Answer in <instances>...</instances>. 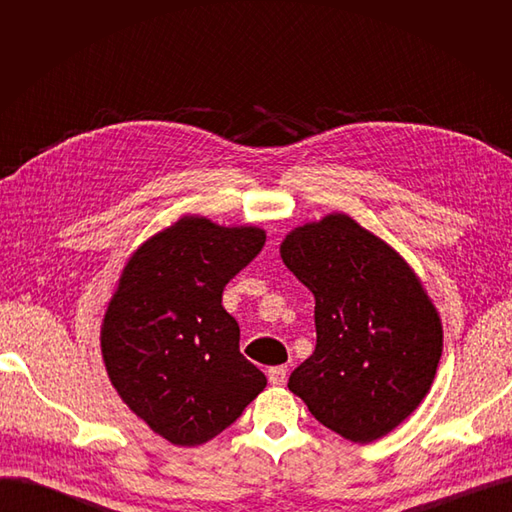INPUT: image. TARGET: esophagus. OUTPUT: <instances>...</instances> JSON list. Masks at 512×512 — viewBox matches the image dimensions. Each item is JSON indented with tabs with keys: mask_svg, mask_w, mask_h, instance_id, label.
Here are the masks:
<instances>
[{
	"mask_svg": "<svg viewBox=\"0 0 512 512\" xmlns=\"http://www.w3.org/2000/svg\"><path fill=\"white\" fill-rule=\"evenodd\" d=\"M286 378H288V369H286L284 365H280V367H271V369H269V382H271L273 386H282V384H286Z\"/></svg>",
	"mask_w": 512,
	"mask_h": 512,
	"instance_id": "esophagus-1",
	"label": "esophagus"
}]
</instances>
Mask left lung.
<instances>
[{"mask_svg": "<svg viewBox=\"0 0 512 512\" xmlns=\"http://www.w3.org/2000/svg\"><path fill=\"white\" fill-rule=\"evenodd\" d=\"M280 254L316 299V350L288 389L350 442L386 436L425 399L442 356V320L423 282L346 213L290 230Z\"/></svg>", "mask_w": 512, "mask_h": 512, "instance_id": "obj_1", "label": "left lung"}]
</instances>
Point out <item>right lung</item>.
<instances>
[{"mask_svg": "<svg viewBox=\"0 0 512 512\" xmlns=\"http://www.w3.org/2000/svg\"><path fill=\"white\" fill-rule=\"evenodd\" d=\"M265 239L258 226L183 215L121 271L100 331L104 367L123 404L170 444L209 442L267 386L222 305Z\"/></svg>", "mask_w": 512, "mask_h": 512, "instance_id": "right-lung-1", "label": "right lung"}]
</instances>
